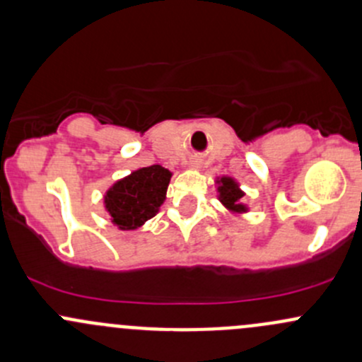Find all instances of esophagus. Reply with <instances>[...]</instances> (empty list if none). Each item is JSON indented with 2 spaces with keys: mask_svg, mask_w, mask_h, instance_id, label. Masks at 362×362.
Listing matches in <instances>:
<instances>
[{
  "mask_svg": "<svg viewBox=\"0 0 362 362\" xmlns=\"http://www.w3.org/2000/svg\"><path fill=\"white\" fill-rule=\"evenodd\" d=\"M192 168H196V163H192Z\"/></svg>",
  "mask_w": 362,
  "mask_h": 362,
  "instance_id": "34e87169",
  "label": "esophagus"
}]
</instances>
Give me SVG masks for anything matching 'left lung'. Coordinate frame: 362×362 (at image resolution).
<instances>
[{
	"mask_svg": "<svg viewBox=\"0 0 362 362\" xmlns=\"http://www.w3.org/2000/svg\"><path fill=\"white\" fill-rule=\"evenodd\" d=\"M216 185V197H218L220 204L226 208L227 215L241 216L250 211L248 204L243 201L245 191L241 189L239 182L229 175H222V177L215 178Z\"/></svg>",
	"mask_w": 362,
	"mask_h": 362,
	"instance_id": "8db88e82",
	"label": "left lung"
}]
</instances>
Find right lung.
<instances>
[{
    "mask_svg": "<svg viewBox=\"0 0 362 362\" xmlns=\"http://www.w3.org/2000/svg\"><path fill=\"white\" fill-rule=\"evenodd\" d=\"M171 171L161 165L133 170L104 194V210L119 230H136L158 215L165 203Z\"/></svg>",
    "mask_w": 362,
    "mask_h": 362,
    "instance_id": "obj_1",
    "label": "right lung"
}]
</instances>
